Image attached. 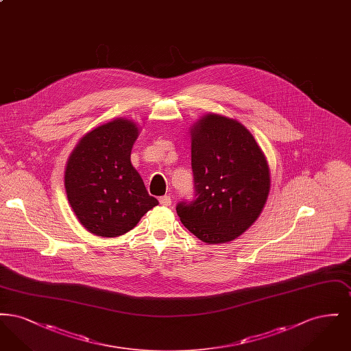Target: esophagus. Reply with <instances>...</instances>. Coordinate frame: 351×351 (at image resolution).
<instances>
[{"label": "esophagus", "instance_id": "1", "mask_svg": "<svg viewBox=\"0 0 351 351\" xmlns=\"http://www.w3.org/2000/svg\"><path fill=\"white\" fill-rule=\"evenodd\" d=\"M159 202H160V205H163V206H169L172 200H171V197H169V196L166 195V196H162V197L159 199Z\"/></svg>", "mask_w": 351, "mask_h": 351}]
</instances>
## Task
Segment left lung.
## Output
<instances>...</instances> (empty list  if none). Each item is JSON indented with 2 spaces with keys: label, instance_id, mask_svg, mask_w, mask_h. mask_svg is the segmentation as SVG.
Returning a JSON list of instances; mask_svg holds the SVG:
<instances>
[{
  "label": "left lung",
  "instance_id": "8db88e82",
  "mask_svg": "<svg viewBox=\"0 0 351 351\" xmlns=\"http://www.w3.org/2000/svg\"><path fill=\"white\" fill-rule=\"evenodd\" d=\"M196 199L179 202L184 226L208 245L226 243L261 216L271 188L267 158L237 119L208 113L191 128Z\"/></svg>",
  "mask_w": 351,
  "mask_h": 351
}]
</instances>
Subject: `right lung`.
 Segmentation results:
<instances>
[{"label": "right lung", "instance_id": "obj_1", "mask_svg": "<svg viewBox=\"0 0 351 351\" xmlns=\"http://www.w3.org/2000/svg\"><path fill=\"white\" fill-rule=\"evenodd\" d=\"M139 132L132 119L114 118L82 136L68 158V202L89 233L105 238L128 233L159 204L130 160Z\"/></svg>", "mask_w": 351, "mask_h": 351}]
</instances>
